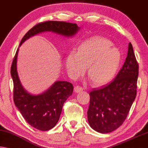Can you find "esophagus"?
<instances>
[{
  "instance_id": "obj_1",
  "label": "esophagus",
  "mask_w": 148,
  "mask_h": 148,
  "mask_svg": "<svg viewBox=\"0 0 148 148\" xmlns=\"http://www.w3.org/2000/svg\"><path fill=\"white\" fill-rule=\"evenodd\" d=\"M83 88L81 87H80V86L77 85V86H76V87H75V88H74V91L77 93L80 92L81 91H83Z\"/></svg>"
}]
</instances>
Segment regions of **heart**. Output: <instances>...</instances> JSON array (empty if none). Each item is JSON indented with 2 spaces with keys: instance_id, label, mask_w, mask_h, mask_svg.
<instances>
[{
  "instance_id": "heart-1",
  "label": "heart",
  "mask_w": 148,
  "mask_h": 148,
  "mask_svg": "<svg viewBox=\"0 0 148 148\" xmlns=\"http://www.w3.org/2000/svg\"><path fill=\"white\" fill-rule=\"evenodd\" d=\"M122 55L112 41L103 37H92L77 47V53L71 52L65 59V67L70 75L76 79L88 66V75L93 83H108L116 75Z\"/></svg>"
}]
</instances>
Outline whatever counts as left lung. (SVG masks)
Returning a JSON list of instances; mask_svg holds the SVG:
<instances>
[{
    "label": "left lung",
    "instance_id": "obj_1",
    "mask_svg": "<svg viewBox=\"0 0 148 148\" xmlns=\"http://www.w3.org/2000/svg\"><path fill=\"white\" fill-rule=\"evenodd\" d=\"M138 64L131 43L122 69L114 79L90 91L87 119L99 133H109L123 123L136 97Z\"/></svg>",
    "mask_w": 148,
    "mask_h": 148
}]
</instances>
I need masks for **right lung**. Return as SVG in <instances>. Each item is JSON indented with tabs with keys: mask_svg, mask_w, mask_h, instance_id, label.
Returning a JSON list of instances; mask_svg holds the SVG:
<instances>
[{
	"mask_svg": "<svg viewBox=\"0 0 148 148\" xmlns=\"http://www.w3.org/2000/svg\"><path fill=\"white\" fill-rule=\"evenodd\" d=\"M80 27L77 24L60 21H47L29 29L22 38L20 46L29 38L45 32H51L65 38L77 34ZM19 48L11 67L10 74L14 83V102L26 122L41 131L53 128L60 119L63 105L71 96L73 86L69 82L56 81L50 87L39 95H33L25 89L20 80L17 70Z\"/></svg>",
	"mask_w": 148,
	"mask_h": 148,
	"instance_id": "obj_1",
	"label": "right lung"
}]
</instances>
